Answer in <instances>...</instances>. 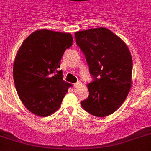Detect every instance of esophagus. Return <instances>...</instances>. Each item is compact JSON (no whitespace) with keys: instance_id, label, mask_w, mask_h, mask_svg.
<instances>
[{"instance_id":"esophagus-1","label":"esophagus","mask_w":151,"mask_h":151,"mask_svg":"<svg viewBox=\"0 0 151 151\" xmlns=\"http://www.w3.org/2000/svg\"><path fill=\"white\" fill-rule=\"evenodd\" d=\"M81 84H82V83H81V82H77L76 83H75V84L73 85V86H74L75 89H76V88H78V87Z\"/></svg>"}]
</instances>
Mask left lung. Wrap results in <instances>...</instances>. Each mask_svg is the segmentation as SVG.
I'll use <instances>...</instances> for the list:
<instances>
[{
  "instance_id": "1",
  "label": "left lung",
  "mask_w": 151,
  "mask_h": 151,
  "mask_svg": "<svg viewBox=\"0 0 151 151\" xmlns=\"http://www.w3.org/2000/svg\"><path fill=\"white\" fill-rule=\"evenodd\" d=\"M94 80L87 85L89 95L81 102L91 115L104 117L123 104L131 87L133 61L127 45L105 28L75 33Z\"/></svg>"
}]
</instances>
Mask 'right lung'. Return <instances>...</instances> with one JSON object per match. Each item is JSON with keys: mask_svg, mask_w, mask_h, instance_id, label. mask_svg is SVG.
Returning <instances> with one entry per match:
<instances>
[{"mask_svg": "<svg viewBox=\"0 0 151 151\" xmlns=\"http://www.w3.org/2000/svg\"><path fill=\"white\" fill-rule=\"evenodd\" d=\"M69 33L38 30L17 51L13 67L14 82L24 106L39 116L57 111L72 85L63 80L60 62L73 45Z\"/></svg>", "mask_w": 151, "mask_h": 151, "instance_id": "obj_1", "label": "right lung"}]
</instances>
